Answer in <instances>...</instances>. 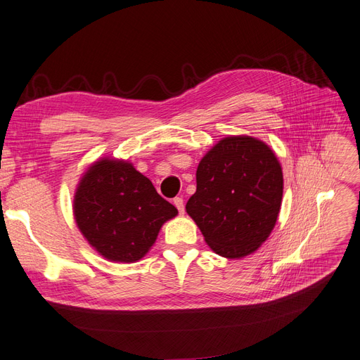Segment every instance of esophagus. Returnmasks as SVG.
<instances>
[{"label": "esophagus", "mask_w": 360, "mask_h": 360, "mask_svg": "<svg viewBox=\"0 0 360 360\" xmlns=\"http://www.w3.org/2000/svg\"><path fill=\"white\" fill-rule=\"evenodd\" d=\"M172 204L176 205V208L179 210L180 214H184V200H183L181 196H177V198L172 199Z\"/></svg>", "instance_id": "esophagus-1"}]
</instances>
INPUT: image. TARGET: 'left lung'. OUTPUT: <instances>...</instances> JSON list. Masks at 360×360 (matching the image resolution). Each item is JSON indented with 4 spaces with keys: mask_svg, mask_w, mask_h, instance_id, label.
<instances>
[{
    "mask_svg": "<svg viewBox=\"0 0 360 360\" xmlns=\"http://www.w3.org/2000/svg\"><path fill=\"white\" fill-rule=\"evenodd\" d=\"M282 193V168L273 150L251 136H230L200 160L186 211L215 254L242 258L271 233Z\"/></svg>",
    "mask_w": 360,
    "mask_h": 360,
    "instance_id": "8db88e82",
    "label": "left lung"
}]
</instances>
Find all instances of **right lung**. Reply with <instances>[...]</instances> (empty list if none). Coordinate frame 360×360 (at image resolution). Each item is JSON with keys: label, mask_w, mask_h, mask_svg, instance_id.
<instances>
[{"label": "right lung", "mask_w": 360, "mask_h": 360, "mask_svg": "<svg viewBox=\"0 0 360 360\" xmlns=\"http://www.w3.org/2000/svg\"><path fill=\"white\" fill-rule=\"evenodd\" d=\"M75 221L90 245L109 262L134 263L177 215L133 164L103 158L82 176L74 198Z\"/></svg>", "instance_id": "right-lung-1"}]
</instances>
